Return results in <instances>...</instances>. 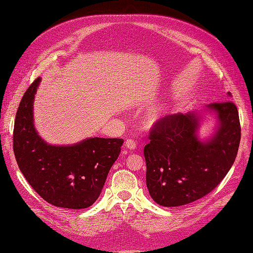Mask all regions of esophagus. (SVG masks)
Returning <instances> with one entry per match:
<instances>
[{
    "label": "esophagus",
    "instance_id": "esophagus-1",
    "mask_svg": "<svg viewBox=\"0 0 253 253\" xmlns=\"http://www.w3.org/2000/svg\"><path fill=\"white\" fill-rule=\"evenodd\" d=\"M125 147L128 149V150H134L136 148V143L134 140L132 139H127L126 142H125Z\"/></svg>",
    "mask_w": 253,
    "mask_h": 253
}]
</instances>
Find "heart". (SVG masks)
<instances>
[{"instance_id":"b5f03b06","label":"heart","mask_w":253,"mask_h":253,"mask_svg":"<svg viewBox=\"0 0 253 253\" xmlns=\"http://www.w3.org/2000/svg\"><path fill=\"white\" fill-rule=\"evenodd\" d=\"M170 112H171L170 105L165 104V105L161 106L160 109L156 111V113L154 114V120L155 121H160V120L166 118L170 114Z\"/></svg>"}]
</instances>
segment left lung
<instances>
[{
  "label": "left lung",
  "instance_id": "obj_1",
  "mask_svg": "<svg viewBox=\"0 0 253 253\" xmlns=\"http://www.w3.org/2000/svg\"><path fill=\"white\" fill-rule=\"evenodd\" d=\"M227 94L232 97L230 92ZM208 116L215 126L204 137L200 131ZM240 138L238 110L231 101L161 120L144 147L147 187L153 200L164 207H177L203 198L233 166Z\"/></svg>",
  "mask_w": 253,
  "mask_h": 253
}]
</instances>
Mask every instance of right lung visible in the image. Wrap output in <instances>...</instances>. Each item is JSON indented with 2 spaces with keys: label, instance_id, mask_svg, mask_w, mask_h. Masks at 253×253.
I'll return each mask as SVG.
<instances>
[{
  "label": "right lung",
  "instance_id": "obj_1",
  "mask_svg": "<svg viewBox=\"0 0 253 253\" xmlns=\"http://www.w3.org/2000/svg\"><path fill=\"white\" fill-rule=\"evenodd\" d=\"M41 78L24 93L16 113L13 150L21 173L45 201L84 209L94 203L118 159L122 138L88 137L73 144H51L39 134L34 101Z\"/></svg>",
  "mask_w": 253,
  "mask_h": 253
}]
</instances>
